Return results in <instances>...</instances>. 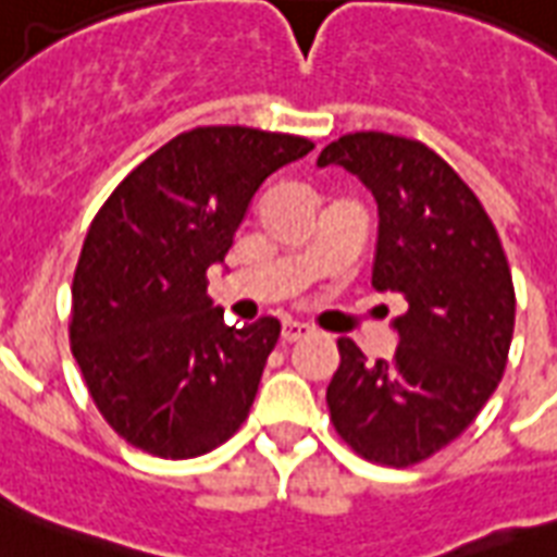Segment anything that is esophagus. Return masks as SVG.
I'll list each match as a JSON object with an SVG mask.
<instances>
[{"instance_id":"1","label":"esophagus","mask_w":557,"mask_h":557,"mask_svg":"<svg viewBox=\"0 0 557 557\" xmlns=\"http://www.w3.org/2000/svg\"><path fill=\"white\" fill-rule=\"evenodd\" d=\"M306 335H312V326L309 323H300V321H286L283 323V332H280V338L292 344V341H300Z\"/></svg>"}]
</instances>
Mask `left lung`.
Returning <instances> with one entry per match:
<instances>
[{
    "label": "left lung",
    "instance_id": "8db88e82",
    "mask_svg": "<svg viewBox=\"0 0 557 557\" xmlns=\"http://www.w3.org/2000/svg\"><path fill=\"white\" fill-rule=\"evenodd\" d=\"M341 164L379 201L372 288L407 304L393 361L367 364L349 338L326 387L335 431L358 457L410 468L457 440L497 389L515 332V283L497 227L448 161L413 138L352 133Z\"/></svg>",
    "mask_w": 557,
    "mask_h": 557
}]
</instances>
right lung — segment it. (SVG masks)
Segmentation results:
<instances>
[{
    "label": "right lung",
    "mask_w": 557,
    "mask_h": 557,
    "mask_svg": "<svg viewBox=\"0 0 557 557\" xmlns=\"http://www.w3.org/2000/svg\"><path fill=\"white\" fill-rule=\"evenodd\" d=\"M300 135L199 126L144 159L83 239L69 338L109 428L161 459L219 448L248 419L280 321L227 326L208 269L225 260L253 193L312 152Z\"/></svg>",
    "instance_id": "right-lung-1"
}]
</instances>
